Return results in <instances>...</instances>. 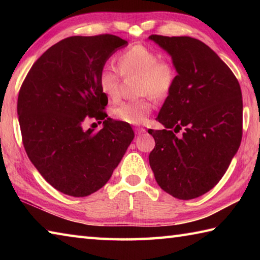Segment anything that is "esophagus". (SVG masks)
<instances>
[{"mask_svg": "<svg viewBox=\"0 0 260 260\" xmlns=\"http://www.w3.org/2000/svg\"><path fill=\"white\" fill-rule=\"evenodd\" d=\"M146 132V129L145 128H143V127H136L135 128V133L137 134V135H142V134H144Z\"/></svg>", "mask_w": 260, "mask_h": 260, "instance_id": "obj_1", "label": "esophagus"}]
</instances>
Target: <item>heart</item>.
Returning <instances> with one entry per match:
<instances>
[{
    "mask_svg": "<svg viewBox=\"0 0 260 260\" xmlns=\"http://www.w3.org/2000/svg\"><path fill=\"white\" fill-rule=\"evenodd\" d=\"M119 73L123 76H139V93L162 99L172 90L176 79L173 64L158 60L155 51L143 45H135L117 57ZM119 73L113 66L105 64L98 77L102 92L115 101L119 96ZM153 110L151 97L121 103L112 109L114 118L127 124L140 125L147 119Z\"/></svg>",
    "mask_w": 260,
    "mask_h": 260,
    "instance_id": "obj_1",
    "label": "heart"
}]
</instances>
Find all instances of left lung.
<instances>
[{
    "label": "left lung",
    "mask_w": 260,
    "mask_h": 260,
    "mask_svg": "<svg viewBox=\"0 0 260 260\" xmlns=\"http://www.w3.org/2000/svg\"><path fill=\"white\" fill-rule=\"evenodd\" d=\"M148 39L170 54L178 74L156 118L165 128L148 129L155 140L148 159L162 190L191 200L221 180L238 151L241 89L228 66L198 39L156 35Z\"/></svg>",
    "instance_id": "1"
}]
</instances>
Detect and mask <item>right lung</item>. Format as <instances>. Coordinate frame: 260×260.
I'll return each instance as SVG.
<instances>
[{
  "instance_id": "right-lung-1",
  "label": "right lung",
  "mask_w": 260,
  "mask_h": 260,
  "mask_svg": "<svg viewBox=\"0 0 260 260\" xmlns=\"http://www.w3.org/2000/svg\"><path fill=\"white\" fill-rule=\"evenodd\" d=\"M127 45L113 35L66 38L33 63L22 84L18 116L25 152L64 194L87 197L103 187L134 139L129 124L110 117L101 131L84 128L87 119L107 116L99 73Z\"/></svg>"
}]
</instances>
